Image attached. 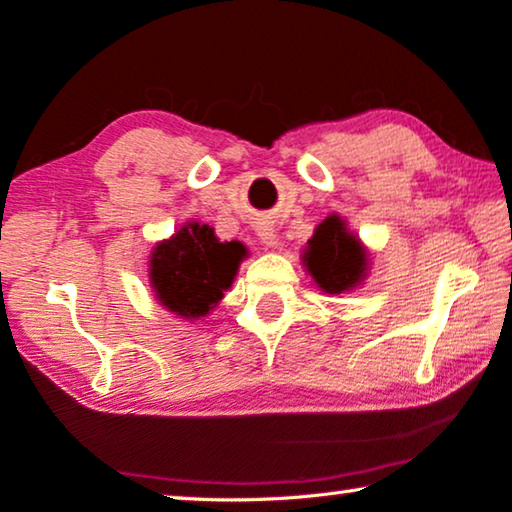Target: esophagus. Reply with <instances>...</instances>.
<instances>
[{"label": "esophagus", "instance_id": "obj_1", "mask_svg": "<svg viewBox=\"0 0 512 512\" xmlns=\"http://www.w3.org/2000/svg\"><path fill=\"white\" fill-rule=\"evenodd\" d=\"M257 234H259V239H262L264 246H269V248H278L280 246V239H278V234H275L273 223H269V221L259 223L257 225Z\"/></svg>", "mask_w": 512, "mask_h": 512}]
</instances>
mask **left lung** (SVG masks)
I'll return each mask as SVG.
<instances>
[{
	"label": "left lung",
	"instance_id": "left-lung-1",
	"mask_svg": "<svg viewBox=\"0 0 512 512\" xmlns=\"http://www.w3.org/2000/svg\"><path fill=\"white\" fill-rule=\"evenodd\" d=\"M307 243L303 262L323 291L342 294L358 285L367 269V253L337 216H328Z\"/></svg>",
	"mask_w": 512,
	"mask_h": 512
}]
</instances>
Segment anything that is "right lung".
I'll return each mask as SVG.
<instances>
[{
  "label": "right lung",
  "mask_w": 512,
  "mask_h": 512,
  "mask_svg": "<svg viewBox=\"0 0 512 512\" xmlns=\"http://www.w3.org/2000/svg\"><path fill=\"white\" fill-rule=\"evenodd\" d=\"M246 246L221 243L209 225L189 223L159 243L150 259V280L161 305L186 319L205 316L232 285Z\"/></svg>",
  "instance_id": "right-lung-1"
}]
</instances>
